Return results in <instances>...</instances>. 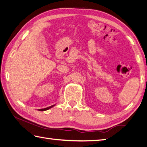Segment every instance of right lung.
<instances>
[{"mask_svg": "<svg viewBox=\"0 0 147 147\" xmlns=\"http://www.w3.org/2000/svg\"><path fill=\"white\" fill-rule=\"evenodd\" d=\"M55 105H52V106H51V107H47V108H46V109H38V110H39V111H45V110H48V109H51V108H52L53 107H54Z\"/></svg>", "mask_w": 147, "mask_h": 147, "instance_id": "right-lung-1", "label": "right lung"}]
</instances>
